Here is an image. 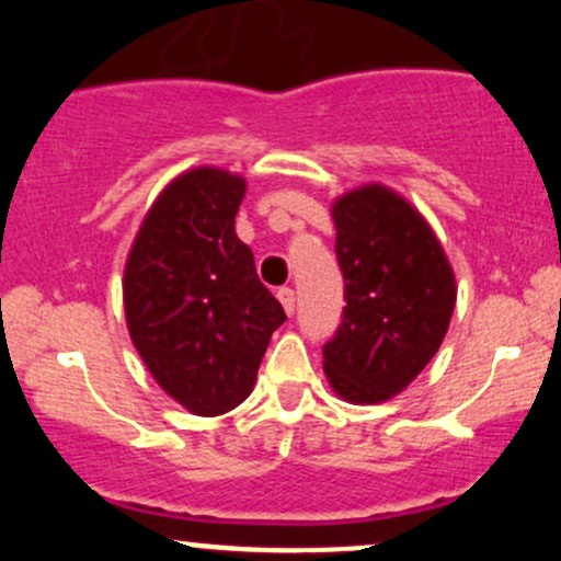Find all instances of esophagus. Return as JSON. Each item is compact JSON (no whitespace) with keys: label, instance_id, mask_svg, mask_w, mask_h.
<instances>
[{"label":"esophagus","instance_id":"obj_1","mask_svg":"<svg viewBox=\"0 0 561 561\" xmlns=\"http://www.w3.org/2000/svg\"><path fill=\"white\" fill-rule=\"evenodd\" d=\"M278 299H280L283 309H286L288 314H294V309H296V294H294V288H288V286L278 288Z\"/></svg>","mask_w":561,"mask_h":561}]
</instances>
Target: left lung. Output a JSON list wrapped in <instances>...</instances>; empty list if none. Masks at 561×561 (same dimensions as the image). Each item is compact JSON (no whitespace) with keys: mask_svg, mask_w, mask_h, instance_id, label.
I'll return each mask as SVG.
<instances>
[{"mask_svg":"<svg viewBox=\"0 0 561 561\" xmlns=\"http://www.w3.org/2000/svg\"><path fill=\"white\" fill-rule=\"evenodd\" d=\"M344 318L322 346L341 399L378 404L423 373L449 331L454 270L425 217L397 191L370 183L333 204Z\"/></svg>","mask_w":561,"mask_h":561,"instance_id":"8db88e82","label":"left lung"}]
</instances>
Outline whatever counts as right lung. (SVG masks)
<instances>
[{
	"mask_svg": "<svg viewBox=\"0 0 561 561\" xmlns=\"http://www.w3.org/2000/svg\"><path fill=\"white\" fill-rule=\"evenodd\" d=\"M241 175L196 168L157 196L125 262L130 341L168 397L202 417L252 393L270 335L286 320L236 236Z\"/></svg>",
	"mask_w": 561,
	"mask_h": 561,
	"instance_id": "right-lung-1",
	"label": "right lung"
}]
</instances>
